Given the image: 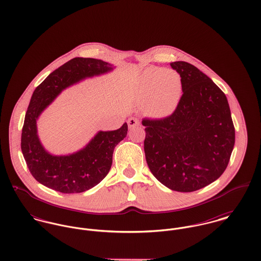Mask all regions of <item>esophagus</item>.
Masks as SVG:
<instances>
[{"instance_id":"34e87169","label":"esophagus","mask_w":261,"mask_h":261,"mask_svg":"<svg viewBox=\"0 0 261 261\" xmlns=\"http://www.w3.org/2000/svg\"><path fill=\"white\" fill-rule=\"evenodd\" d=\"M139 124H140V120L137 117H129L127 119V125L129 128H133Z\"/></svg>"}]
</instances>
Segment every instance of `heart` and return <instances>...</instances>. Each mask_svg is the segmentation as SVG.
I'll use <instances>...</instances> for the list:
<instances>
[{"mask_svg": "<svg viewBox=\"0 0 261 261\" xmlns=\"http://www.w3.org/2000/svg\"><path fill=\"white\" fill-rule=\"evenodd\" d=\"M182 90V79L177 71L152 67L144 73L140 96L142 100L148 102L149 112L153 116L163 117L175 111Z\"/></svg>", "mask_w": 261, "mask_h": 261, "instance_id": "1", "label": "heart"}]
</instances>
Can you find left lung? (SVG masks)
Segmentation results:
<instances>
[{"mask_svg":"<svg viewBox=\"0 0 261 261\" xmlns=\"http://www.w3.org/2000/svg\"><path fill=\"white\" fill-rule=\"evenodd\" d=\"M170 65L181 76L183 94L171 115L143 119L146 160L163 185L194 192L223 174L235 128L226 95L207 75L185 61Z\"/></svg>","mask_w":261,"mask_h":261,"instance_id":"8db88e82","label":"left lung"}]
</instances>
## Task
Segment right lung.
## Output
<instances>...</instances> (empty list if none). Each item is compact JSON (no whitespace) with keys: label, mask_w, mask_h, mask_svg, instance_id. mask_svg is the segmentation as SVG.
<instances>
[{"label":"right lung","mask_w":261,"mask_h":261,"mask_svg":"<svg viewBox=\"0 0 261 261\" xmlns=\"http://www.w3.org/2000/svg\"><path fill=\"white\" fill-rule=\"evenodd\" d=\"M112 70V65L94 58L76 57L36 87L22 128L21 149L32 176L44 186L71 194L96 186L109 174L116 145L127 135V124L112 132H99L84 148L69 155H52L42 147L37 136L39 115L66 87L94 75Z\"/></svg>","instance_id":"obj_1"}]
</instances>
